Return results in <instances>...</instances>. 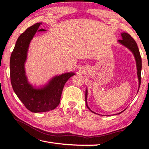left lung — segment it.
<instances>
[{
	"label": "left lung",
	"mask_w": 149,
	"mask_h": 149,
	"mask_svg": "<svg viewBox=\"0 0 149 149\" xmlns=\"http://www.w3.org/2000/svg\"><path fill=\"white\" fill-rule=\"evenodd\" d=\"M121 35H122V39L118 40V42H119L120 44L122 45L123 46L127 48V49L132 52L133 56L135 57V59L136 61V66H137V77H138V80H139V88L137 91L138 92L140 87V85H141V68H142V61H141V57L140 55L139 50V48L137 47V43H136V42L135 41V40L132 38V36H131L130 34H128L127 33H121ZM87 95H88V91H87V89H86V91H85V102H86V106L87 107L89 108V110L91 111V112L93 113H95L90 109L89 106L87 104ZM124 110H123V111H122V112H120V113H118V114H121V113H122Z\"/></svg>",
	"instance_id": "8db88e82"
}]
</instances>
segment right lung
I'll use <instances>...</instances> for the list:
<instances>
[{
    "label": "right lung",
    "mask_w": 149,
    "mask_h": 149,
    "mask_svg": "<svg viewBox=\"0 0 149 149\" xmlns=\"http://www.w3.org/2000/svg\"><path fill=\"white\" fill-rule=\"evenodd\" d=\"M41 24L42 22L34 24L19 35L10 61V80L14 91L25 107L34 113L54 110L59 104L65 84L75 74L71 72L56 75L47 84L40 87H34L28 81L25 64L29 44L34 35L37 32L46 31L39 29Z\"/></svg>",
    "instance_id": "obj_1"
}]
</instances>
